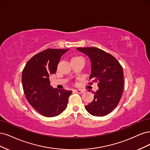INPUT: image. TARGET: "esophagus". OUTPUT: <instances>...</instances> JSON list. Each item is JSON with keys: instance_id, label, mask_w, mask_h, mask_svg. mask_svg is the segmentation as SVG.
I'll use <instances>...</instances> for the list:
<instances>
[{"instance_id": "obj_1", "label": "esophagus", "mask_w": 150, "mask_h": 150, "mask_svg": "<svg viewBox=\"0 0 150 150\" xmlns=\"http://www.w3.org/2000/svg\"><path fill=\"white\" fill-rule=\"evenodd\" d=\"M74 91H75V92H76V93H82L84 92V90H83L78 89V88H77V89H75Z\"/></svg>"}]
</instances>
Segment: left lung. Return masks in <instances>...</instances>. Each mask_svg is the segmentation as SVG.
I'll return each mask as SVG.
<instances>
[{"instance_id":"left-lung-1","label":"left lung","mask_w":150,"mask_h":150,"mask_svg":"<svg viewBox=\"0 0 150 150\" xmlns=\"http://www.w3.org/2000/svg\"><path fill=\"white\" fill-rule=\"evenodd\" d=\"M88 56L91 63L89 79L98 82L94 99L85 109L91 115L103 117L118 105L123 90V71L118 61L106 52L96 47L76 48Z\"/></svg>"}]
</instances>
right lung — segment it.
<instances>
[{"instance_id":"obj_1","label":"right lung","mask_w":150,"mask_h":150,"mask_svg":"<svg viewBox=\"0 0 150 150\" xmlns=\"http://www.w3.org/2000/svg\"><path fill=\"white\" fill-rule=\"evenodd\" d=\"M69 49H47L27 62L22 71L24 93L28 103L46 117H54L66 109L71 90L54 88L49 76L54 74L61 57Z\"/></svg>"}]
</instances>
